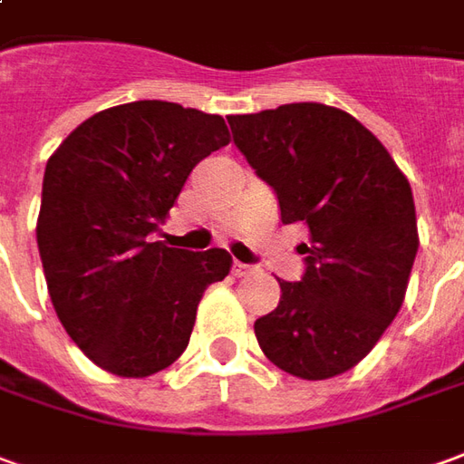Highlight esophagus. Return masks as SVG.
Instances as JSON below:
<instances>
[{
    "label": "esophagus",
    "instance_id": "1",
    "mask_svg": "<svg viewBox=\"0 0 464 464\" xmlns=\"http://www.w3.org/2000/svg\"><path fill=\"white\" fill-rule=\"evenodd\" d=\"M232 273L237 275V277H245V275H250L252 273V265H245V263H232Z\"/></svg>",
    "mask_w": 464,
    "mask_h": 464
}]
</instances>
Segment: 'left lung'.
Here are the masks:
<instances>
[{
  "mask_svg": "<svg viewBox=\"0 0 464 464\" xmlns=\"http://www.w3.org/2000/svg\"><path fill=\"white\" fill-rule=\"evenodd\" d=\"M227 123L283 225L311 232L305 273L277 280L280 303L255 321L257 343L308 382L353 369L397 318L417 257L407 177L372 130L331 105L287 103Z\"/></svg>",
  "mask_w": 464,
  "mask_h": 464,
  "instance_id": "left-lung-1",
  "label": "left lung"
}]
</instances>
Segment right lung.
<instances>
[{
  "instance_id": "1",
  "label": "right lung",
  "mask_w": 464,
  "mask_h": 464,
  "mask_svg": "<svg viewBox=\"0 0 464 464\" xmlns=\"http://www.w3.org/2000/svg\"><path fill=\"white\" fill-rule=\"evenodd\" d=\"M229 143L225 118L166 101L82 121L43 179L37 247L57 318L105 372L143 379L189 346L204 290L232 257L151 242L191 169Z\"/></svg>"
}]
</instances>
